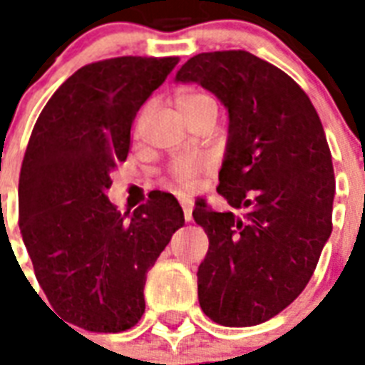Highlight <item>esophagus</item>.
I'll use <instances>...</instances> for the list:
<instances>
[{"instance_id": "34e87169", "label": "esophagus", "mask_w": 365, "mask_h": 365, "mask_svg": "<svg viewBox=\"0 0 365 365\" xmlns=\"http://www.w3.org/2000/svg\"><path fill=\"white\" fill-rule=\"evenodd\" d=\"M180 205H182L183 217H185V222H191V220H193V200H191V199H180Z\"/></svg>"}]
</instances>
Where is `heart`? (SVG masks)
Wrapping results in <instances>:
<instances>
[{
	"label": "heart",
	"mask_w": 365,
	"mask_h": 365,
	"mask_svg": "<svg viewBox=\"0 0 365 365\" xmlns=\"http://www.w3.org/2000/svg\"><path fill=\"white\" fill-rule=\"evenodd\" d=\"M178 108L182 110L183 115H189L191 111H195L197 108L205 104H212L214 98L208 96L205 93H199V91H189V93H182L178 96ZM143 123V115L138 119L136 128L140 130V126ZM208 168V163L202 157H191V155H185V157H180L170 165V178L180 185L182 189H193L199 182L200 174Z\"/></svg>",
	"instance_id": "1"
}]
</instances>
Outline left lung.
<instances>
[{"mask_svg": "<svg viewBox=\"0 0 365 365\" xmlns=\"http://www.w3.org/2000/svg\"><path fill=\"white\" fill-rule=\"evenodd\" d=\"M176 81L199 83L227 108L217 193L240 210L195 206L210 240L200 309L231 328L267 322L305 289L331 235L335 178L320 117L288 73L248 51L197 54Z\"/></svg>", "mask_w": 365, "mask_h": 365, "instance_id": "1", "label": "left lung"}]
</instances>
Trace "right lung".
I'll use <instances>...</instances> for the list:
<instances>
[{"label": "right lung", "instance_id": "1", "mask_svg": "<svg viewBox=\"0 0 365 365\" xmlns=\"http://www.w3.org/2000/svg\"><path fill=\"white\" fill-rule=\"evenodd\" d=\"M178 62L117 56L83 66L31 130L19 180L20 233L51 307L87 331L136 326L148 271L185 222L170 193H149L130 216L106 197L138 110Z\"/></svg>", "mask_w": 365, "mask_h": 365}]
</instances>
